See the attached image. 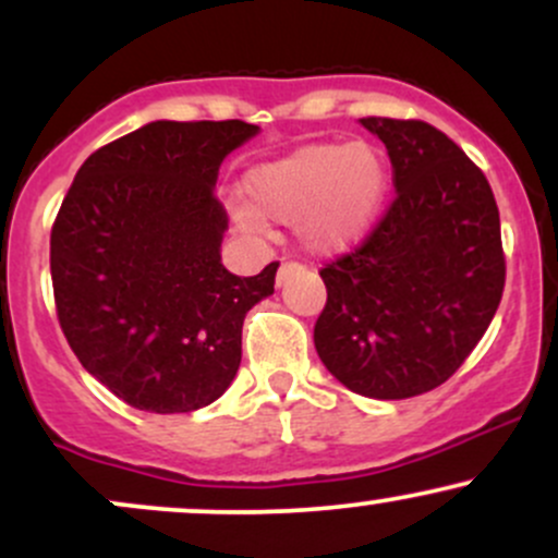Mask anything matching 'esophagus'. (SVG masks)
<instances>
[{"mask_svg":"<svg viewBox=\"0 0 558 558\" xmlns=\"http://www.w3.org/2000/svg\"><path fill=\"white\" fill-rule=\"evenodd\" d=\"M296 272H299V265H291V262H286V265H280V270H278V288L286 286L288 280H291Z\"/></svg>","mask_w":558,"mask_h":558,"instance_id":"obj_1","label":"esophagus"}]
</instances>
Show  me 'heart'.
<instances>
[{
	"label": "heart",
	"mask_w": 558,
	"mask_h": 558,
	"mask_svg": "<svg viewBox=\"0 0 558 558\" xmlns=\"http://www.w3.org/2000/svg\"><path fill=\"white\" fill-rule=\"evenodd\" d=\"M241 191L233 222L243 239H267V222H296L301 246L332 257L375 228L390 191V165L369 141H319L254 165Z\"/></svg>",
	"instance_id": "b5f03b06"
}]
</instances>
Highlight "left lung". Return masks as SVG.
I'll list each match as a JSON object with an SVG mask.
<instances>
[{
  "mask_svg": "<svg viewBox=\"0 0 558 558\" xmlns=\"http://www.w3.org/2000/svg\"><path fill=\"white\" fill-rule=\"evenodd\" d=\"M386 144L396 198L362 248L325 267L315 349L367 399H412L462 367L504 293L501 220L485 175L438 128L362 118Z\"/></svg>",
  "mask_w": 558,
  "mask_h": 558,
  "instance_id": "8db88e82",
  "label": "left lung"
}]
</instances>
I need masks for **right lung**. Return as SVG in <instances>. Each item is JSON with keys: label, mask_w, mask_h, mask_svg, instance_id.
<instances>
[{"label": "right lung", "mask_w": 558, "mask_h": 558, "mask_svg": "<svg viewBox=\"0 0 558 558\" xmlns=\"http://www.w3.org/2000/svg\"><path fill=\"white\" fill-rule=\"evenodd\" d=\"M259 133L243 120H155L81 165L52 228L57 317L101 386L141 412H196L241 364L243 317L272 296L278 262L222 265V159Z\"/></svg>", "instance_id": "1"}]
</instances>
